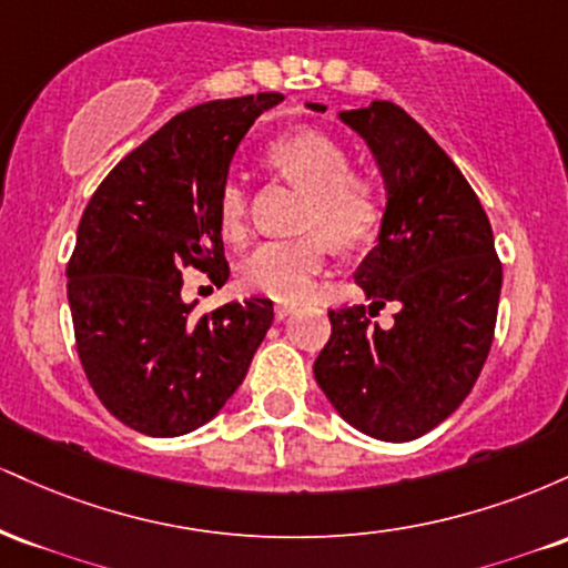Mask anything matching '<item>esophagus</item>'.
I'll use <instances>...</instances> for the list:
<instances>
[{
  "mask_svg": "<svg viewBox=\"0 0 568 568\" xmlns=\"http://www.w3.org/2000/svg\"><path fill=\"white\" fill-rule=\"evenodd\" d=\"M291 312H293L291 304H277L275 306V317H277V321H285V317H288Z\"/></svg>",
  "mask_w": 568,
  "mask_h": 568,
  "instance_id": "1",
  "label": "esophagus"
}]
</instances>
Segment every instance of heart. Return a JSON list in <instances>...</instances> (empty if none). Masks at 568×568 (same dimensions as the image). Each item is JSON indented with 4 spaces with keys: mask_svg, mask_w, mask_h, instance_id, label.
<instances>
[{
    "mask_svg": "<svg viewBox=\"0 0 568 568\" xmlns=\"http://www.w3.org/2000/svg\"><path fill=\"white\" fill-rule=\"evenodd\" d=\"M266 158L306 192V230L323 232L334 245H352L374 230L379 219L376 189L349 173V154L331 135L298 130L272 141ZM245 186L237 175H230L219 189L221 232L237 240L245 232ZM323 264L325 245L321 234L264 240L240 262V283L258 296L293 302L310 291Z\"/></svg>",
    "mask_w": 568,
    "mask_h": 568,
    "instance_id": "obj_1",
    "label": "heart"
}]
</instances>
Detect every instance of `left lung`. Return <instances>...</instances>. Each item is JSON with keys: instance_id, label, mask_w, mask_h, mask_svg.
I'll return each mask as SVG.
<instances>
[{"instance_id": "1", "label": "left lung", "mask_w": 568, "mask_h": 568, "mask_svg": "<svg viewBox=\"0 0 568 568\" xmlns=\"http://www.w3.org/2000/svg\"><path fill=\"white\" fill-rule=\"evenodd\" d=\"M325 112L323 103H306ZM384 181L376 243L355 272L368 306L331 310L315 379L347 425L406 443L438 427L470 395L488 349L501 264L488 216L452 158L389 101L338 112ZM398 306L389 329L371 324Z\"/></svg>"}]
</instances>
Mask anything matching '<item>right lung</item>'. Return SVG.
I'll return each mask as SVG.
<instances>
[{
    "label": "right lung",
    "instance_id": "obj_1",
    "mask_svg": "<svg viewBox=\"0 0 568 568\" xmlns=\"http://www.w3.org/2000/svg\"><path fill=\"white\" fill-rule=\"evenodd\" d=\"M283 101L258 93L173 116L114 168L84 207L67 266L77 352L90 387L122 425L175 438L234 395L275 312L270 298L194 317L181 266L230 277L219 189L256 116Z\"/></svg>",
    "mask_w": 568,
    "mask_h": 568
}]
</instances>
